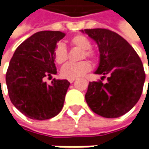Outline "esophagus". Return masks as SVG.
Returning <instances> with one entry per match:
<instances>
[{
	"label": "esophagus",
	"mask_w": 149,
	"mask_h": 149,
	"mask_svg": "<svg viewBox=\"0 0 149 149\" xmlns=\"http://www.w3.org/2000/svg\"><path fill=\"white\" fill-rule=\"evenodd\" d=\"M74 80H75V79H69V82H70V83H73Z\"/></svg>",
	"instance_id": "esophagus-1"
}]
</instances>
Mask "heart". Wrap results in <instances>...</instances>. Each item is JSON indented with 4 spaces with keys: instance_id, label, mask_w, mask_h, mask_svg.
Instances as JSON below:
<instances>
[{
    "instance_id": "b5f03b06",
    "label": "heart",
    "mask_w": 149,
    "mask_h": 149,
    "mask_svg": "<svg viewBox=\"0 0 149 149\" xmlns=\"http://www.w3.org/2000/svg\"><path fill=\"white\" fill-rule=\"evenodd\" d=\"M70 43L72 46L81 49L82 53L80 54V60L85 57L91 60H95L97 59V54L93 49H91V42L88 38L82 35H78L70 39ZM54 59L56 64L63 65L68 59V52L65 46L63 44H59L54 48ZM92 66L88 60H83L76 64L69 63L61 69V76L65 79H76L83 76L84 74L91 70Z\"/></svg>"
}]
</instances>
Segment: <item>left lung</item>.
<instances>
[{
  "label": "left lung",
  "mask_w": 149,
  "mask_h": 149,
  "mask_svg": "<svg viewBox=\"0 0 149 149\" xmlns=\"http://www.w3.org/2000/svg\"><path fill=\"white\" fill-rule=\"evenodd\" d=\"M97 43L100 64L95 74L108 75L107 82H89L85 100L91 110L109 118L125 114L143 92L145 73L139 56L129 42L107 29L81 31Z\"/></svg>",
  "instance_id": "left-lung-1"
}]
</instances>
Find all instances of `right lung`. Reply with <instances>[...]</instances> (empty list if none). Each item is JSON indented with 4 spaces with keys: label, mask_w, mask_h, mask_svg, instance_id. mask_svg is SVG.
I'll use <instances>...</instances> for the list:
<instances>
[{
    "label": "right lung",
    "mask_w": 149,
    "mask_h": 149,
    "mask_svg": "<svg viewBox=\"0 0 149 149\" xmlns=\"http://www.w3.org/2000/svg\"><path fill=\"white\" fill-rule=\"evenodd\" d=\"M65 36L63 32L53 31L35 33L17 47L10 61L6 74L10 100L31 119L51 118L64 106L70 83L54 79L48 84L44 78L57 73L54 50Z\"/></svg>",
    "instance_id": "1"
}]
</instances>
